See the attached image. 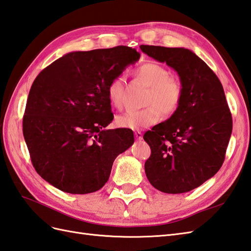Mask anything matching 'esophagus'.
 I'll list each match as a JSON object with an SVG mask.
<instances>
[{
    "mask_svg": "<svg viewBox=\"0 0 251 251\" xmlns=\"http://www.w3.org/2000/svg\"><path fill=\"white\" fill-rule=\"evenodd\" d=\"M135 137H136V139L137 140H142V138H143V136H142V132L141 131H135Z\"/></svg>",
    "mask_w": 251,
    "mask_h": 251,
    "instance_id": "obj_1",
    "label": "esophagus"
}]
</instances>
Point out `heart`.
Wrapping results in <instances>:
<instances>
[{"label": "heart", "instance_id": "heart-1", "mask_svg": "<svg viewBox=\"0 0 251 251\" xmlns=\"http://www.w3.org/2000/svg\"><path fill=\"white\" fill-rule=\"evenodd\" d=\"M136 77L149 86L144 103L148 107L141 110H128L116 116L115 123L119 127L128 129H140L156 124L161 113L170 116L177 111L183 100L184 89L177 79L171 77L168 69L157 63H144L135 72ZM108 99L115 108H122L124 102V78L116 77L109 83Z\"/></svg>", "mask_w": 251, "mask_h": 251}]
</instances>
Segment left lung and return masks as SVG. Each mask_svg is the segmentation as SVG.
<instances>
[{
	"instance_id": "8db88e82",
	"label": "left lung",
	"mask_w": 251,
	"mask_h": 251,
	"mask_svg": "<svg viewBox=\"0 0 251 251\" xmlns=\"http://www.w3.org/2000/svg\"><path fill=\"white\" fill-rule=\"evenodd\" d=\"M140 48L172 67L183 85L177 111L143 136L151 148L144 165L150 183L166 194H183L199 187L223 166L232 115L218 77L194 52L149 45Z\"/></svg>"
}]
</instances>
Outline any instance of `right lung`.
<instances>
[{"mask_svg":"<svg viewBox=\"0 0 251 251\" xmlns=\"http://www.w3.org/2000/svg\"><path fill=\"white\" fill-rule=\"evenodd\" d=\"M139 57L126 46L71 52L34 80L23 136L35 170L55 188L78 195L99 190L114 159L132 145L131 129H104L113 120L107 89Z\"/></svg>","mask_w":251,"mask_h":251,"instance_id":"1","label":"right lung"}]
</instances>
